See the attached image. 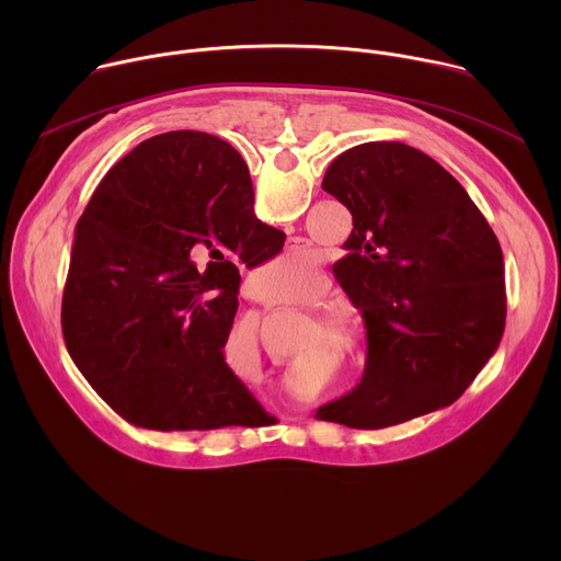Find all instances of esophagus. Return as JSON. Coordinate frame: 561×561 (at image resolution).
Returning <instances> with one entry per match:
<instances>
[{
    "label": "esophagus",
    "mask_w": 561,
    "mask_h": 561,
    "mask_svg": "<svg viewBox=\"0 0 561 561\" xmlns=\"http://www.w3.org/2000/svg\"><path fill=\"white\" fill-rule=\"evenodd\" d=\"M290 249H299V247H297V244H293ZM255 299H257V301H264V297H262V293H260V290H257V297H255Z\"/></svg>",
    "instance_id": "obj_1"
}]
</instances>
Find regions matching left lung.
Masks as SVG:
<instances>
[{"mask_svg": "<svg viewBox=\"0 0 561 561\" xmlns=\"http://www.w3.org/2000/svg\"><path fill=\"white\" fill-rule=\"evenodd\" d=\"M322 188L353 215L333 271L364 314L368 355L359 386L317 420L373 431L450 407L504 335L493 228L444 167L402 141L342 152Z\"/></svg>", "mask_w": 561, "mask_h": 561, "instance_id": "1", "label": "left lung"}]
</instances>
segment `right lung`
<instances>
[{
  "label": "right lung",
  "mask_w": 561,
  "mask_h": 561,
  "mask_svg": "<svg viewBox=\"0 0 561 561\" xmlns=\"http://www.w3.org/2000/svg\"><path fill=\"white\" fill-rule=\"evenodd\" d=\"M213 244L257 266L284 239L255 217L244 159L199 130L135 146L77 224L64 342L104 402L139 428L213 431L260 409L221 351L239 282L221 286L210 264L199 273L191 262L193 249Z\"/></svg>",
  "instance_id": "right-lung-1"
}]
</instances>
